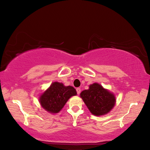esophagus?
I'll list each match as a JSON object with an SVG mask.
<instances>
[{
    "mask_svg": "<svg viewBox=\"0 0 150 150\" xmlns=\"http://www.w3.org/2000/svg\"><path fill=\"white\" fill-rule=\"evenodd\" d=\"M76 91H77V94H78V95H79V94H80V93H81V88H77V89H76Z\"/></svg>",
    "mask_w": 150,
    "mask_h": 150,
    "instance_id": "1",
    "label": "esophagus"
}]
</instances>
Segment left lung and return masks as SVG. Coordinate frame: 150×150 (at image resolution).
<instances>
[{
  "label": "left lung",
  "mask_w": 150,
  "mask_h": 150,
  "mask_svg": "<svg viewBox=\"0 0 150 150\" xmlns=\"http://www.w3.org/2000/svg\"><path fill=\"white\" fill-rule=\"evenodd\" d=\"M81 97L90 112L97 116L108 113L115 103L113 94L97 83L90 85L89 90L82 91Z\"/></svg>",
  "instance_id": "8db88e82"
}]
</instances>
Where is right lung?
Here are the masks:
<instances>
[{
  "label": "right lung",
  "instance_id": "add662e5",
  "mask_svg": "<svg viewBox=\"0 0 150 150\" xmlns=\"http://www.w3.org/2000/svg\"><path fill=\"white\" fill-rule=\"evenodd\" d=\"M77 95L72 86H64L62 83L55 82L41 95L40 103L44 110L51 113H58L69 98Z\"/></svg>",
  "mask_w": 150,
  "mask_h": 150
}]
</instances>
